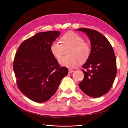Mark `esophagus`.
I'll use <instances>...</instances> for the list:
<instances>
[{"mask_svg":"<svg viewBox=\"0 0 128 128\" xmlns=\"http://www.w3.org/2000/svg\"><path fill=\"white\" fill-rule=\"evenodd\" d=\"M74 72V70H72V69H69L68 70V73L69 74H71V73Z\"/></svg>","mask_w":128,"mask_h":128,"instance_id":"1","label":"esophagus"}]
</instances>
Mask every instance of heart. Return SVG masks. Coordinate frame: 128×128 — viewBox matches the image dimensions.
Segmentation results:
<instances>
[{"mask_svg":"<svg viewBox=\"0 0 128 128\" xmlns=\"http://www.w3.org/2000/svg\"><path fill=\"white\" fill-rule=\"evenodd\" d=\"M84 41L77 33H67L61 37V42L56 40L53 41L50 44V50L54 57L58 59L61 57L64 48L71 46L67 52L69 55L61 57L59 63L64 67H73L79 61L80 63L86 62L90 56V47Z\"/></svg>","mask_w":128,"mask_h":128,"instance_id":"1","label":"heart"}]
</instances>
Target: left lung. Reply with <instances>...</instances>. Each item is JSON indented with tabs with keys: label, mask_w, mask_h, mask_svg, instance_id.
<instances>
[{
	"label": "left lung",
	"mask_w": 128,
	"mask_h": 128,
	"mask_svg": "<svg viewBox=\"0 0 128 128\" xmlns=\"http://www.w3.org/2000/svg\"><path fill=\"white\" fill-rule=\"evenodd\" d=\"M91 44V53L82 70L84 78L78 85L88 96L97 98L110 90L116 74V62L113 48L105 36L98 31L80 28Z\"/></svg>",
	"instance_id": "left-lung-1"
}]
</instances>
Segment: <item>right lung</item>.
<instances>
[{
    "label": "right lung",
    "mask_w": 128,
    "mask_h": 128,
    "mask_svg": "<svg viewBox=\"0 0 128 128\" xmlns=\"http://www.w3.org/2000/svg\"><path fill=\"white\" fill-rule=\"evenodd\" d=\"M60 34L56 31L36 34L23 41L15 54L13 69L18 87L36 102L49 100L68 74L67 68L61 67L50 50V44Z\"/></svg>",
    "instance_id": "obj_1"
}]
</instances>
